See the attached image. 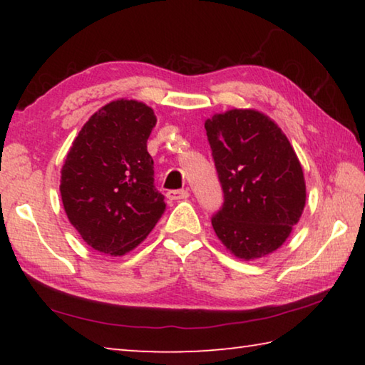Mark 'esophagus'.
<instances>
[{"mask_svg": "<svg viewBox=\"0 0 365 365\" xmlns=\"http://www.w3.org/2000/svg\"><path fill=\"white\" fill-rule=\"evenodd\" d=\"M165 196H168L169 201H182V200H187L190 193L188 190H169Z\"/></svg>", "mask_w": 365, "mask_h": 365, "instance_id": "esophagus-1", "label": "esophagus"}]
</instances>
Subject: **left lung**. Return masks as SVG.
<instances>
[{
  "label": "left lung",
  "mask_w": 365,
  "mask_h": 365,
  "mask_svg": "<svg viewBox=\"0 0 365 365\" xmlns=\"http://www.w3.org/2000/svg\"><path fill=\"white\" fill-rule=\"evenodd\" d=\"M224 205L211 222L240 259H257L285 243L306 205L302 168L285 133L257 110L232 109L207 119Z\"/></svg>",
  "instance_id": "1"
}]
</instances>
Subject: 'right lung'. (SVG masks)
I'll return each mask as SVG.
<instances>
[{
  "mask_svg": "<svg viewBox=\"0 0 365 365\" xmlns=\"http://www.w3.org/2000/svg\"><path fill=\"white\" fill-rule=\"evenodd\" d=\"M154 125L146 104L117 100L90 117L67 153L61 170L66 214L85 243L104 255L133 250L165 209L146 150Z\"/></svg>",
  "mask_w": 365,
  "mask_h": 365,
  "instance_id": "1",
  "label": "right lung"
}]
</instances>
